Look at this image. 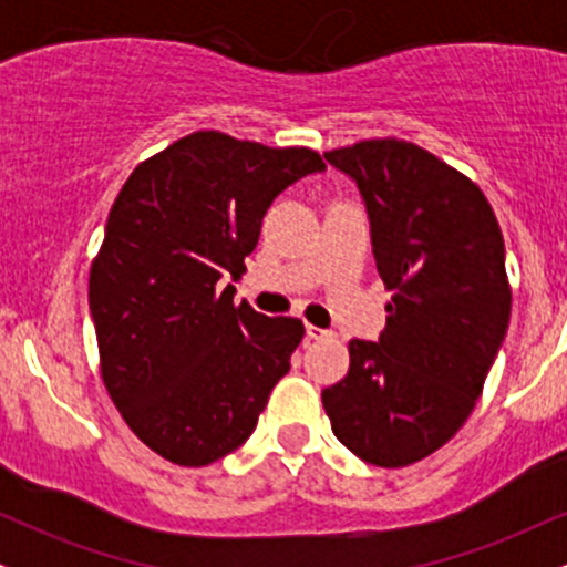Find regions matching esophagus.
Returning a JSON list of instances; mask_svg holds the SVG:
<instances>
[{
  "mask_svg": "<svg viewBox=\"0 0 567 567\" xmlns=\"http://www.w3.org/2000/svg\"><path fill=\"white\" fill-rule=\"evenodd\" d=\"M330 333L328 330L317 328V324H306V338H311V341H320V338H328Z\"/></svg>",
  "mask_w": 567,
  "mask_h": 567,
  "instance_id": "obj_1",
  "label": "esophagus"
}]
</instances>
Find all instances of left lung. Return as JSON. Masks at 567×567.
<instances>
[{"instance_id": "left-lung-1", "label": "left lung", "mask_w": 567, "mask_h": 567, "mask_svg": "<svg viewBox=\"0 0 567 567\" xmlns=\"http://www.w3.org/2000/svg\"><path fill=\"white\" fill-rule=\"evenodd\" d=\"M360 188L375 269L392 290L379 341H349V373L322 392L333 434L368 464L432 455L477 405L512 315L504 237L466 175L415 143L324 154Z\"/></svg>"}]
</instances>
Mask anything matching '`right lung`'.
Here are the masks:
<instances>
[{"label":"right lung","instance_id":"obj_1","mask_svg":"<svg viewBox=\"0 0 567 567\" xmlns=\"http://www.w3.org/2000/svg\"><path fill=\"white\" fill-rule=\"evenodd\" d=\"M324 162L199 130L141 162L90 269L101 375L135 437L207 466L250 437L303 338L296 317L234 306L269 205Z\"/></svg>","mask_w":567,"mask_h":567}]
</instances>
